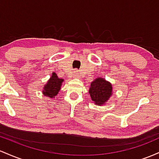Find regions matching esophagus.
<instances>
[{
  "label": "esophagus",
  "mask_w": 159,
  "mask_h": 159,
  "mask_svg": "<svg viewBox=\"0 0 159 159\" xmlns=\"http://www.w3.org/2000/svg\"><path fill=\"white\" fill-rule=\"evenodd\" d=\"M73 77L74 78L78 77V70H75L73 72Z\"/></svg>",
  "instance_id": "1"
}]
</instances>
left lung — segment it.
I'll list each match as a JSON object with an SVG mask.
<instances>
[{
    "label": "left lung",
    "mask_w": 159,
    "mask_h": 159,
    "mask_svg": "<svg viewBox=\"0 0 159 159\" xmlns=\"http://www.w3.org/2000/svg\"><path fill=\"white\" fill-rule=\"evenodd\" d=\"M89 93L93 103L97 105H105L113 95L112 84L105 78L98 77L91 82Z\"/></svg>",
    "instance_id": "8db88e82"
}]
</instances>
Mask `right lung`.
<instances>
[{
  "mask_svg": "<svg viewBox=\"0 0 159 159\" xmlns=\"http://www.w3.org/2000/svg\"><path fill=\"white\" fill-rule=\"evenodd\" d=\"M63 81L64 80L63 78H60L55 72H53L51 78L43 87V95L51 98H54L61 90Z\"/></svg>",
  "mask_w": 159,
  "mask_h": 159,
  "instance_id": "1",
  "label": "right lung"
}]
</instances>
